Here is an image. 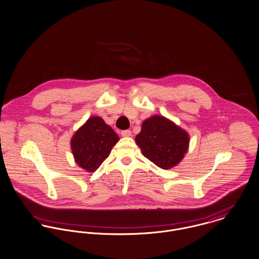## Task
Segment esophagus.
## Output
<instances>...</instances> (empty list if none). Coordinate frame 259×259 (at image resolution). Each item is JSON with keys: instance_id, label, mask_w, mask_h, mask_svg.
<instances>
[{"instance_id": "obj_1", "label": "esophagus", "mask_w": 259, "mask_h": 259, "mask_svg": "<svg viewBox=\"0 0 259 259\" xmlns=\"http://www.w3.org/2000/svg\"><path fill=\"white\" fill-rule=\"evenodd\" d=\"M121 136L122 137H130L131 136V131L130 130H123V131H121Z\"/></svg>"}]
</instances>
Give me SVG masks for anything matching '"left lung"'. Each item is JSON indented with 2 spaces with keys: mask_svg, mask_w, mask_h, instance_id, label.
<instances>
[{
  "mask_svg": "<svg viewBox=\"0 0 259 259\" xmlns=\"http://www.w3.org/2000/svg\"><path fill=\"white\" fill-rule=\"evenodd\" d=\"M135 140L144 157L165 170L171 169L183 160L190 143L187 131L159 115L144 121L141 132Z\"/></svg>",
  "mask_w": 259,
  "mask_h": 259,
  "instance_id": "left-lung-1",
  "label": "left lung"
}]
</instances>
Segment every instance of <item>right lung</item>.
<instances>
[{
    "label": "right lung",
    "instance_id": "right-lung-1",
    "mask_svg": "<svg viewBox=\"0 0 259 259\" xmlns=\"http://www.w3.org/2000/svg\"><path fill=\"white\" fill-rule=\"evenodd\" d=\"M119 141L114 130L100 117H90L74 133L70 146L75 162L87 172L96 171Z\"/></svg>",
    "mask_w": 259,
    "mask_h": 259
}]
</instances>
